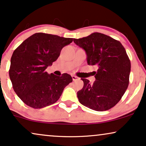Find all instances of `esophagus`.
Masks as SVG:
<instances>
[{
	"mask_svg": "<svg viewBox=\"0 0 146 146\" xmlns=\"http://www.w3.org/2000/svg\"><path fill=\"white\" fill-rule=\"evenodd\" d=\"M72 79H73V80L74 81L78 80V79H79V78L78 77L75 76V75H72Z\"/></svg>",
	"mask_w": 146,
	"mask_h": 146,
	"instance_id": "obj_1",
	"label": "esophagus"
}]
</instances>
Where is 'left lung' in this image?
<instances>
[{"instance_id":"left-lung-1","label":"left lung","mask_w":146,"mask_h":146,"mask_svg":"<svg viewBox=\"0 0 146 146\" xmlns=\"http://www.w3.org/2000/svg\"><path fill=\"white\" fill-rule=\"evenodd\" d=\"M73 41L87 54L89 65H97L93 84L81 79L83 87L77 92L79 102L98 111L110 110L121 100L129 85L131 63L119 40L106 35L93 33Z\"/></svg>"}]
</instances>
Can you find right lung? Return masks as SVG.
Masks as SVG:
<instances>
[{
    "instance_id": "obj_1",
    "label": "right lung",
    "mask_w": 146,
    "mask_h": 146,
    "mask_svg": "<svg viewBox=\"0 0 146 146\" xmlns=\"http://www.w3.org/2000/svg\"><path fill=\"white\" fill-rule=\"evenodd\" d=\"M72 38L37 33L25 40L13 52L9 77L19 98L27 106L40 109L52 105L73 81L67 73L57 76L46 69L58 59Z\"/></svg>"
}]
</instances>
